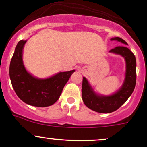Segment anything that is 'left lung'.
<instances>
[{
	"label": "left lung",
	"instance_id": "obj_1",
	"mask_svg": "<svg viewBox=\"0 0 147 147\" xmlns=\"http://www.w3.org/2000/svg\"><path fill=\"white\" fill-rule=\"evenodd\" d=\"M111 40L127 45L123 39L119 37L112 38ZM109 53L121 55L125 61L124 80L118 90L109 95L99 94L94 91L86 77L83 78L82 98L83 102L87 107L98 113H108L117 110L130 97L136 84V59L130 49L121 45L112 49Z\"/></svg>",
	"mask_w": 147,
	"mask_h": 147
}]
</instances>
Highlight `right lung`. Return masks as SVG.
<instances>
[{
	"instance_id": "right-lung-1",
	"label": "right lung",
	"mask_w": 147,
	"mask_h": 147,
	"mask_svg": "<svg viewBox=\"0 0 147 147\" xmlns=\"http://www.w3.org/2000/svg\"><path fill=\"white\" fill-rule=\"evenodd\" d=\"M28 40L17 43L10 64V78L18 97L27 105L38 107L53 105L60 97L64 86L75 70L59 72L40 78L30 74L23 62V49Z\"/></svg>"
}]
</instances>
